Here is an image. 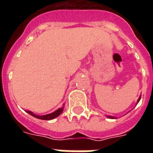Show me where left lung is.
I'll list each match as a JSON object with an SVG mask.
<instances>
[{"label":"left lung","instance_id":"1","mask_svg":"<svg viewBox=\"0 0 153 153\" xmlns=\"http://www.w3.org/2000/svg\"><path fill=\"white\" fill-rule=\"evenodd\" d=\"M140 99H141V96L139 97V98H138V101H137V103H138V102L140 101ZM106 117H108V118H110V119H115V117H114V116H111V115H108V116H106Z\"/></svg>","mask_w":153,"mask_h":153}]
</instances>
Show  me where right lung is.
Returning a JSON list of instances; mask_svg holds the SVG:
<instances>
[{
    "mask_svg": "<svg viewBox=\"0 0 153 153\" xmlns=\"http://www.w3.org/2000/svg\"><path fill=\"white\" fill-rule=\"evenodd\" d=\"M64 110V107H61V108H59L58 110H56V111H54V112L51 113V114H47V115H35L33 113L30 111H28L27 112L29 114V115H33V117L35 118H38L40 119V120H52V119H55L57 116H59V115L62 113Z\"/></svg>",
    "mask_w": 153,
    "mask_h": 153,
    "instance_id": "1",
    "label": "right lung"
}]
</instances>
